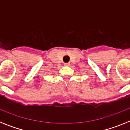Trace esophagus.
I'll list each match as a JSON object with an SVG mask.
<instances>
[{"label": "esophagus", "mask_w": 130, "mask_h": 130, "mask_svg": "<svg viewBox=\"0 0 130 130\" xmlns=\"http://www.w3.org/2000/svg\"><path fill=\"white\" fill-rule=\"evenodd\" d=\"M64 65H65V66H69V65H70V63L69 62L65 63V64H64Z\"/></svg>", "instance_id": "1"}]
</instances>
